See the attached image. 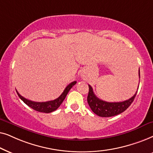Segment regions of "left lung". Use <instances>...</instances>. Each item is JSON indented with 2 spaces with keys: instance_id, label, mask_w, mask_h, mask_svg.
<instances>
[{
  "instance_id": "8db88e82",
  "label": "left lung",
  "mask_w": 153,
  "mask_h": 153,
  "mask_svg": "<svg viewBox=\"0 0 153 153\" xmlns=\"http://www.w3.org/2000/svg\"><path fill=\"white\" fill-rule=\"evenodd\" d=\"M138 75L140 78V70L138 71ZM89 85V93L87 96V102L94 113L96 115L103 117H108L119 115L126 111L129 105L131 104L134 100L136 93L133 97L128 100L122 101V102H107V101L101 100L94 94L93 89Z\"/></svg>"
}]
</instances>
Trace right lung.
Returning <instances> with one entry per match:
<instances>
[{
	"label": "right lung",
	"instance_id": "add662e5",
	"mask_svg": "<svg viewBox=\"0 0 153 153\" xmlns=\"http://www.w3.org/2000/svg\"><path fill=\"white\" fill-rule=\"evenodd\" d=\"M76 81H74V82L70 83V84L65 88L64 91H63V93L57 98V99L52 101H46V102H36V101L28 100V99H26L24 97H22V96L20 95L17 90H16V91H17L19 97L28 105V106H29L30 108H31L35 110L36 111L41 112V113H49L56 111V110L60 106V105L62 104V102L65 99V98H66V95L68 94V91H70V89L71 88H72L73 85L76 84Z\"/></svg>",
	"mask_w": 153,
	"mask_h": 153
}]
</instances>
